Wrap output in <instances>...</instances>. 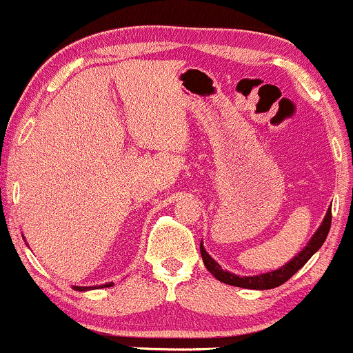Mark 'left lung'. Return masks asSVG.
<instances>
[{
    "label": "left lung",
    "mask_w": 353,
    "mask_h": 353,
    "mask_svg": "<svg viewBox=\"0 0 353 353\" xmlns=\"http://www.w3.org/2000/svg\"><path fill=\"white\" fill-rule=\"evenodd\" d=\"M330 226H332V207L326 210L325 217H323V223L319 224L318 230H316L314 234L311 236V239L307 241V245L304 246V248L301 250V252L297 253L292 260L287 261L285 265H282V267L277 268V270H270V272H267V274H260V275H252V277H248V275H243L241 277V275L232 274V272H230V270H223V267H221V265L217 263V261L205 252L202 241H201V255H202L203 265H205L207 270H209L210 274L217 279V281L224 282V284L234 285V287H243V289H255V290L274 289V287L282 285L284 282L289 281V279L292 277V275L296 274L299 268H303L304 265H306V261L310 260V258L314 255L319 248H321L323 243H325V239H326V236H328Z\"/></svg>",
    "instance_id": "left-lung-1"
}]
</instances>
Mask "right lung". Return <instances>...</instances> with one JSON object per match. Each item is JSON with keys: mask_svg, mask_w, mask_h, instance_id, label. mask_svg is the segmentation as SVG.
Returning a JSON list of instances; mask_svg holds the SVG:
<instances>
[{"mask_svg": "<svg viewBox=\"0 0 353 353\" xmlns=\"http://www.w3.org/2000/svg\"><path fill=\"white\" fill-rule=\"evenodd\" d=\"M114 285V282H107V284H101V285H95V287H79V285H72V289L74 290H90V289H103V287H112Z\"/></svg>", "mask_w": 353, "mask_h": 353, "instance_id": "1", "label": "right lung"}]
</instances>
